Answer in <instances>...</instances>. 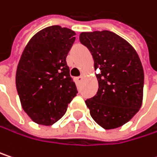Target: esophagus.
I'll return each instance as SVG.
<instances>
[{
  "instance_id": "obj_1",
  "label": "esophagus",
  "mask_w": 157,
  "mask_h": 157,
  "mask_svg": "<svg viewBox=\"0 0 157 157\" xmlns=\"http://www.w3.org/2000/svg\"><path fill=\"white\" fill-rule=\"evenodd\" d=\"M83 76H84V75L83 74H82L80 76H78V77H76V80H77V82H81L82 80V78H83Z\"/></svg>"
}]
</instances>
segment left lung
<instances>
[{
	"label": "left lung",
	"mask_w": 157,
	"mask_h": 157,
	"mask_svg": "<svg viewBox=\"0 0 157 157\" xmlns=\"http://www.w3.org/2000/svg\"><path fill=\"white\" fill-rule=\"evenodd\" d=\"M80 42L91 52L99 89L85 101L94 121L105 129L123 126L143 101L144 70L134 48L109 31L82 32Z\"/></svg>",
	"instance_id": "1"
}]
</instances>
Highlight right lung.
<instances>
[{"mask_svg": "<svg viewBox=\"0 0 157 157\" xmlns=\"http://www.w3.org/2000/svg\"><path fill=\"white\" fill-rule=\"evenodd\" d=\"M75 32L50 26L30 38L16 72V88L22 109L37 124L51 126L59 121L76 96L66 56Z\"/></svg>", "mask_w": 157, "mask_h": 157, "instance_id": "right-lung-1", "label": "right lung"}]
</instances>
